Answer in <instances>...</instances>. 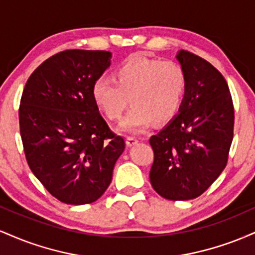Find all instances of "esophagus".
Here are the masks:
<instances>
[{
	"mask_svg": "<svg viewBox=\"0 0 255 255\" xmlns=\"http://www.w3.org/2000/svg\"><path fill=\"white\" fill-rule=\"evenodd\" d=\"M137 142H139V139L135 136H127V139H126V144H127V146H134L136 145Z\"/></svg>",
	"mask_w": 255,
	"mask_h": 255,
	"instance_id": "1",
	"label": "esophagus"
}]
</instances>
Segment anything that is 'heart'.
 I'll return each mask as SVG.
<instances>
[{"label": "heart", "mask_w": 255, "mask_h": 255, "mask_svg": "<svg viewBox=\"0 0 255 255\" xmlns=\"http://www.w3.org/2000/svg\"><path fill=\"white\" fill-rule=\"evenodd\" d=\"M187 91L186 72L174 61L131 55L114 71V81L101 77L92 85L95 104L111 121L128 111L120 130L137 133L151 122L164 125L177 115Z\"/></svg>", "instance_id": "1"}]
</instances>
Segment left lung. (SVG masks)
<instances>
[{"instance_id":"8db88e82","label":"left lung","mask_w":255,"mask_h":255,"mask_svg":"<svg viewBox=\"0 0 255 255\" xmlns=\"http://www.w3.org/2000/svg\"><path fill=\"white\" fill-rule=\"evenodd\" d=\"M187 91L178 115L150 137L154 153L150 181L168 200L198 198L228 163L234 136L233 99L223 75L189 51L176 55Z\"/></svg>"}]
</instances>
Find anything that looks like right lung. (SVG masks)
I'll list each match as a JSON object with an SVG mask.
<instances>
[{
	"mask_svg": "<svg viewBox=\"0 0 255 255\" xmlns=\"http://www.w3.org/2000/svg\"><path fill=\"white\" fill-rule=\"evenodd\" d=\"M111 52L64 50L31 74L19 124L28 166L52 197L85 205L107 191L124 137L110 129L92 98V85L110 66Z\"/></svg>",
	"mask_w": 255,
	"mask_h": 255,
	"instance_id": "1",
	"label": "right lung"
}]
</instances>
